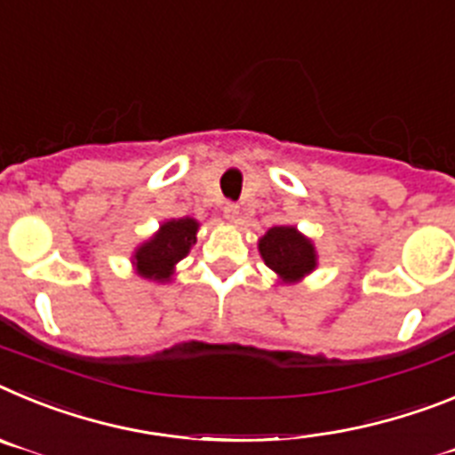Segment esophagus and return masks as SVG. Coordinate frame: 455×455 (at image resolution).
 <instances>
[{
    "instance_id": "esophagus-1",
    "label": "esophagus",
    "mask_w": 455,
    "mask_h": 455,
    "mask_svg": "<svg viewBox=\"0 0 455 455\" xmlns=\"http://www.w3.org/2000/svg\"><path fill=\"white\" fill-rule=\"evenodd\" d=\"M222 212H224V217H227L228 222H235V220H238V215H240V205L233 204V201H227V204H224V208H222Z\"/></svg>"
}]
</instances>
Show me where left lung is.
Instances as JSON below:
<instances>
[{
	"instance_id": "left-lung-1",
	"label": "left lung",
	"mask_w": 455,
	"mask_h": 455,
	"mask_svg": "<svg viewBox=\"0 0 455 455\" xmlns=\"http://www.w3.org/2000/svg\"><path fill=\"white\" fill-rule=\"evenodd\" d=\"M266 266L286 283L299 282L315 267V247L295 227H272L259 240Z\"/></svg>"
}]
</instances>
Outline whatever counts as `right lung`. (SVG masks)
Returning <instances> with one entry per match:
<instances>
[{"mask_svg":"<svg viewBox=\"0 0 455 455\" xmlns=\"http://www.w3.org/2000/svg\"><path fill=\"white\" fill-rule=\"evenodd\" d=\"M196 231L199 222L192 217L169 220L162 224L151 240H146L134 250L132 263L137 272L153 282H169L176 263L183 260L196 243Z\"/></svg>","mask_w":455,"mask_h":455,"instance_id":"right-lung-1","label":"right lung"}]
</instances>
